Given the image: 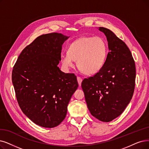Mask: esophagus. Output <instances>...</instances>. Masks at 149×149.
<instances>
[{"mask_svg": "<svg viewBox=\"0 0 149 149\" xmlns=\"http://www.w3.org/2000/svg\"><path fill=\"white\" fill-rule=\"evenodd\" d=\"M77 80H78V84H79V86H81V82H82V78H80V77H77Z\"/></svg>", "mask_w": 149, "mask_h": 149, "instance_id": "obj_1", "label": "esophagus"}]
</instances>
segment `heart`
<instances>
[{"label": "heart", "instance_id": "b5f03b06", "mask_svg": "<svg viewBox=\"0 0 149 149\" xmlns=\"http://www.w3.org/2000/svg\"><path fill=\"white\" fill-rule=\"evenodd\" d=\"M108 55V45L101 37H82L71 43L68 53L61 56V61L65 70L78 67L86 74H95L101 70Z\"/></svg>", "mask_w": 149, "mask_h": 149}]
</instances>
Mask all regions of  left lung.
I'll return each instance as SVG.
<instances>
[{
    "instance_id": "left-lung-1",
    "label": "left lung",
    "mask_w": 149,
    "mask_h": 149,
    "mask_svg": "<svg viewBox=\"0 0 149 149\" xmlns=\"http://www.w3.org/2000/svg\"><path fill=\"white\" fill-rule=\"evenodd\" d=\"M106 35L109 52L101 70L84 79L81 87L87 108L100 121L119 116L132 98L136 78L135 63L127 45L109 29L98 27Z\"/></svg>"
}]
</instances>
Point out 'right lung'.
I'll list each match as a JSON object with an SVG mask.
<instances>
[{
  "label": "right lung",
  "instance_id": "right-lung-1",
  "mask_svg": "<svg viewBox=\"0 0 149 149\" xmlns=\"http://www.w3.org/2000/svg\"><path fill=\"white\" fill-rule=\"evenodd\" d=\"M69 37L56 32L40 35L22 51L13 69L20 108L44 128H54L64 120L78 87L74 74L65 73L58 67L62 45Z\"/></svg>",
  "mask_w": 149,
  "mask_h": 149
}]
</instances>
